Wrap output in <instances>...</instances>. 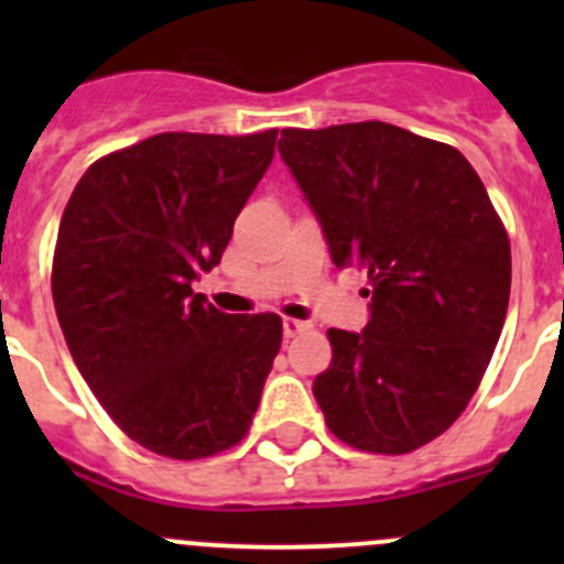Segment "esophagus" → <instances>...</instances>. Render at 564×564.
I'll return each instance as SVG.
<instances>
[{"label":"esophagus","mask_w":564,"mask_h":564,"mask_svg":"<svg viewBox=\"0 0 564 564\" xmlns=\"http://www.w3.org/2000/svg\"><path fill=\"white\" fill-rule=\"evenodd\" d=\"M303 329H308V324L300 322V318H283V335H286V338H294V335H300Z\"/></svg>","instance_id":"esophagus-1"}]
</instances>
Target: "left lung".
Masks as SVG:
<instances>
[{
    "label": "left lung",
    "instance_id": "left-lung-1",
    "mask_svg": "<svg viewBox=\"0 0 564 564\" xmlns=\"http://www.w3.org/2000/svg\"><path fill=\"white\" fill-rule=\"evenodd\" d=\"M283 163L335 267L368 275L362 333L329 329L314 379L346 445L401 456L451 429L497 349L510 242L464 155L388 122L281 130Z\"/></svg>",
    "mask_w": 564,
    "mask_h": 564
}]
</instances>
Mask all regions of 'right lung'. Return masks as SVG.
Segmentation results:
<instances>
[{
	"instance_id": "right-lung-1",
	"label": "right lung",
	"mask_w": 564,
	"mask_h": 564,
	"mask_svg": "<svg viewBox=\"0 0 564 564\" xmlns=\"http://www.w3.org/2000/svg\"><path fill=\"white\" fill-rule=\"evenodd\" d=\"M275 139L152 135L93 163L62 215L51 292L67 349L113 423L158 456L235 447L259 409L281 316L224 314L193 281L220 264Z\"/></svg>"
}]
</instances>
